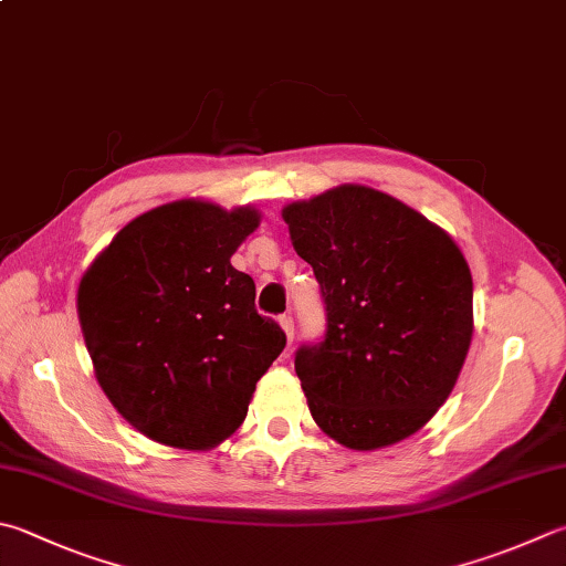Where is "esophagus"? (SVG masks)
I'll return each mask as SVG.
<instances>
[{
	"mask_svg": "<svg viewBox=\"0 0 566 566\" xmlns=\"http://www.w3.org/2000/svg\"><path fill=\"white\" fill-rule=\"evenodd\" d=\"M279 323H281V327H283V333H285V339H287V345H293V337H295V325H293V317L291 315H281L279 317Z\"/></svg>",
	"mask_w": 566,
	"mask_h": 566,
	"instance_id": "34e87169",
	"label": "esophagus"
}]
</instances>
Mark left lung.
Masks as SVG:
<instances>
[{
  "instance_id": "obj_1",
  "label": "left lung",
  "mask_w": 566,
  "mask_h": 566,
  "mask_svg": "<svg viewBox=\"0 0 566 566\" xmlns=\"http://www.w3.org/2000/svg\"><path fill=\"white\" fill-rule=\"evenodd\" d=\"M325 297V339L295 371L315 423L352 451L409 439L449 399L473 337V279L439 223L365 185L285 205Z\"/></svg>"
}]
</instances>
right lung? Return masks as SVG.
Instances as JSON below:
<instances>
[{"label":"right lung","mask_w":566,"mask_h":566,"mask_svg":"<svg viewBox=\"0 0 566 566\" xmlns=\"http://www.w3.org/2000/svg\"><path fill=\"white\" fill-rule=\"evenodd\" d=\"M255 207L177 199L115 233L78 283L93 371L123 419L157 443L209 451L247 419L285 347L255 313V285L231 255L259 229Z\"/></svg>","instance_id":"right-lung-1"}]
</instances>
